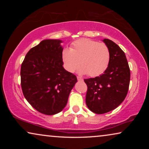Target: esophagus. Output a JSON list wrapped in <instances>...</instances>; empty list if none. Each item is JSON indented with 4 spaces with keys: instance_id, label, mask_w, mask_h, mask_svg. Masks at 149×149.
Listing matches in <instances>:
<instances>
[{
    "instance_id": "esophagus-1",
    "label": "esophagus",
    "mask_w": 149,
    "mask_h": 149,
    "mask_svg": "<svg viewBox=\"0 0 149 149\" xmlns=\"http://www.w3.org/2000/svg\"><path fill=\"white\" fill-rule=\"evenodd\" d=\"M77 79H78V81H83V79L80 77H77Z\"/></svg>"
}]
</instances>
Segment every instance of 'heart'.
<instances>
[{"label": "heart", "instance_id": "heart-1", "mask_svg": "<svg viewBox=\"0 0 149 149\" xmlns=\"http://www.w3.org/2000/svg\"><path fill=\"white\" fill-rule=\"evenodd\" d=\"M62 60L65 69L69 72H74L81 64V74L97 77L109 67L111 52L103 42L84 38L72 42L70 49H63Z\"/></svg>", "mask_w": 149, "mask_h": 149}]
</instances>
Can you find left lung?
Returning <instances> with one entry per match:
<instances>
[{"label":"left lung","instance_id":"obj_1","mask_svg":"<svg viewBox=\"0 0 149 149\" xmlns=\"http://www.w3.org/2000/svg\"><path fill=\"white\" fill-rule=\"evenodd\" d=\"M102 41L111 52L109 67L102 74L84 79L87 85V107L93 113L104 114L122 103L127 95L130 81V70L125 53L111 40Z\"/></svg>","mask_w":149,"mask_h":149}]
</instances>
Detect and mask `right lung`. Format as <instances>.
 Wrapping results in <instances>:
<instances>
[{"label":"right lung","instance_id":"1","mask_svg":"<svg viewBox=\"0 0 149 149\" xmlns=\"http://www.w3.org/2000/svg\"><path fill=\"white\" fill-rule=\"evenodd\" d=\"M62 40L46 39L27 53L21 66L22 91L36 111L47 115L66 107L77 77L63 67Z\"/></svg>","mask_w":149,"mask_h":149}]
</instances>
